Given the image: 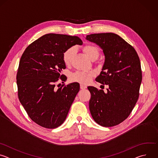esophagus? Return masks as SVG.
Wrapping results in <instances>:
<instances>
[{
    "label": "esophagus",
    "mask_w": 158,
    "mask_h": 158,
    "mask_svg": "<svg viewBox=\"0 0 158 158\" xmlns=\"http://www.w3.org/2000/svg\"><path fill=\"white\" fill-rule=\"evenodd\" d=\"M80 87H81V89H86V88H87V86L85 85H84L83 84H81Z\"/></svg>",
    "instance_id": "esophagus-1"
}]
</instances>
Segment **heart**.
<instances>
[{"label": "heart", "instance_id": "b5f03b06", "mask_svg": "<svg viewBox=\"0 0 158 158\" xmlns=\"http://www.w3.org/2000/svg\"><path fill=\"white\" fill-rule=\"evenodd\" d=\"M84 51L87 56V57L93 60L98 59L99 55V49L93 44H88L84 48ZM76 53V49L74 48H69L67 49L63 53L62 58L63 61L66 65L71 64L74 54ZM93 74L91 73L84 72V71H77L74 73L71 74L70 79L74 82H80L81 84H87L91 81Z\"/></svg>", "mask_w": 158, "mask_h": 158}]
</instances>
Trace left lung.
Instances as JSON below:
<instances>
[{"mask_svg": "<svg viewBox=\"0 0 158 158\" xmlns=\"http://www.w3.org/2000/svg\"><path fill=\"white\" fill-rule=\"evenodd\" d=\"M85 39L102 50L104 62L96 81L109 87L106 93L87 87L91 94L90 112L98 124L116 126L129 116L139 98L142 81L139 56L132 46L114 33L87 35Z\"/></svg>", "mask_w": 158, "mask_h": 158, "instance_id": "left-lung-1", "label": "left lung"}]
</instances>
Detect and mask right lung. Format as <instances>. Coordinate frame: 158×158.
<instances>
[{
  "label": "right lung",
  "mask_w": 158,
  "mask_h": 158,
  "mask_svg": "<svg viewBox=\"0 0 158 158\" xmlns=\"http://www.w3.org/2000/svg\"><path fill=\"white\" fill-rule=\"evenodd\" d=\"M82 44L77 36L48 34L22 54L17 74L18 96L30 118L39 126L54 129L65 120L80 85L73 82L56 90L55 82L65 69L64 52Z\"/></svg>",
  "instance_id": "add662e5"
}]
</instances>
